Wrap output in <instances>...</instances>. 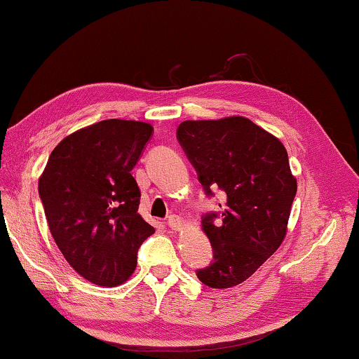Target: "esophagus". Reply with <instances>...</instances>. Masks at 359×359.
Returning a JSON list of instances; mask_svg holds the SVG:
<instances>
[{
  "label": "esophagus",
  "mask_w": 359,
  "mask_h": 359,
  "mask_svg": "<svg viewBox=\"0 0 359 359\" xmlns=\"http://www.w3.org/2000/svg\"><path fill=\"white\" fill-rule=\"evenodd\" d=\"M168 226L174 231H180L182 228H184V220H182V218L177 215H171L168 218Z\"/></svg>",
  "instance_id": "esophagus-1"
}]
</instances>
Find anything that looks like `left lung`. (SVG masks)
I'll use <instances>...</instances> for the list:
<instances>
[{"label": "left lung", "mask_w": 359, "mask_h": 359, "mask_svg": "<svg viewBox=\"0 0 359 359\" xmlns=\"http://www.w3.org/2000/svg\"><path fill=\"white\" fill-rule=\"evenodd\" d=\"M177 139L196 169L205 194L218 187L224 204L203 218L214 250L210 266L196 276L210 288L245 282L287 236L297 184L288 154L271 133L245 117L185 120Z\"/></svg>", "instance_id": "obj_1"}]
</instances>
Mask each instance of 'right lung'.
<instances>
[{"instance_id":"obj_1","label":"right lung","mask_w":359,"mask_h":359,"mask_svg":"<svg viewBox=\"0 0 359 359\" xmlns=\"http://www.w3.org/2000/svg\"><path fill=\"white\" fill-rule=\"evenodd\" d=\"M151 125L102 120L66 136L48 156L39 196L52 238L79 276L100 287L128 280L137 250L155 233L137 214L131 175Z\"/></svg>"}]
</instances>
